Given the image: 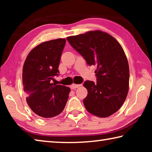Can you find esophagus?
Instances as JSON below:
<instances>
[{
    "label": "esophagus",
    "instance_id": "obj_1",
    "mask_svg": "<svg viewBox=\"0 0 152 152\" xmlns=\"http://www.w3.org/2000/svg\"><path fill=\"white\" fill-rule=\"evenodd\" d=\"M81 86H82V84H72L70 87H71L72 89H75V88H78V87Z\"/></svg>",
    "mask_w": 152,
    "mask_h": 152
}]
</instances>
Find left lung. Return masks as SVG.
Masks as SVG:
<instances>
[{
	"label": "left lung",
	"mask_w": 152,
	"mask_h": 152,
	"mask_svg": "<svg viewBox=\"0 0 152 152\" xmlns=\"http://www.w3.org/2000/svg\"><path fill=\"white\" fill-rule=\"evenodd\" d=\"M67 40L86 60L96 65V83L86 80L88 94L83 100L86 109L99 117H109L125 102L129 91V68L121 45L107 33L91 31L70 36Z\"/></svg>",
	"instance_id": "obj_1"
}]
</instances>
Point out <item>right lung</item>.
I'll return each mask as SVG.
<instances>
[{
  "label": "right lung",
  "mask_w": 152,
  "mask_h": 152,
  "mask_svg": "<svg viewBox=\"0 0 152 152\" xmlns=\"http://www.w3.org/2000/svg\"><path fill=\"white\" fill-rule=\"evenodd\" d=\"M65 39L43 42L30 51L23 68V84L29 107L43 118L63 111L70 92L69 87L51 83L58 76V67Z\"/></svg>",
  "instance_id": "obj_1"
}]
</instances>
